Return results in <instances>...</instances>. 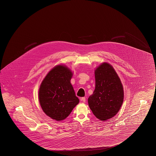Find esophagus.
<instances>
[{"label": "esophagus", "mask_w": 156, "mask_h": 156, "mask_svg": "<svg viewBox=\"0 0 156 156\" xmlns=\"http://www.w3.org/2000/svg\"><path fill=\"white\" fill-rule=\"evenodd\" d=\"M80 101H83V102H84H84H85V101H86V98H84V97H83V98H80Z\"/></svg>", "instance_id": "esophagus-1"}]
</instances>
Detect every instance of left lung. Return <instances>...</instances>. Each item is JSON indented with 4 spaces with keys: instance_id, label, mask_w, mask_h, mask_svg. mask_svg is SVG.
Instances as JSON below:
<instances>
[{
    "instance_id": "obj_1",
    "label": "left lung",
    "mask_w": 156,
    "mask_h": 156,
    "mask_svg": "<svg viewBox=\"0 0 156 156\" xmlns=\"http://www.w3.org/2000/svg\"><path fill=\"white\" fill-rule=\"evenodd\" d=\"M95 89L88 99L90 108L101 121L113 118L123 101V86L110 64L104 62L95 70Z\"/></svg>"
}]
</instances>
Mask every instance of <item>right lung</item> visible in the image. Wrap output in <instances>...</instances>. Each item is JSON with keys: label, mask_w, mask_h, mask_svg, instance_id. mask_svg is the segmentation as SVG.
I'll return each mask as SVG.
<instances>
[{"label": "right lung", "mask_w": 156, "mask_h": 156, "mask_svg": "<svg viewBox=\"0 0 156 156\" xmlns=\"http://www.w3.org/2000/svg\"><path fill=\"white\" fill-rule=\"evenodd\" d=\"M72 75L68 68L58 65L47 74L39 88L42 109L57 121L66 118L80 102L70 83Z\"/></svg>", "instance_id": "right-lung-1"}]
</instances>
